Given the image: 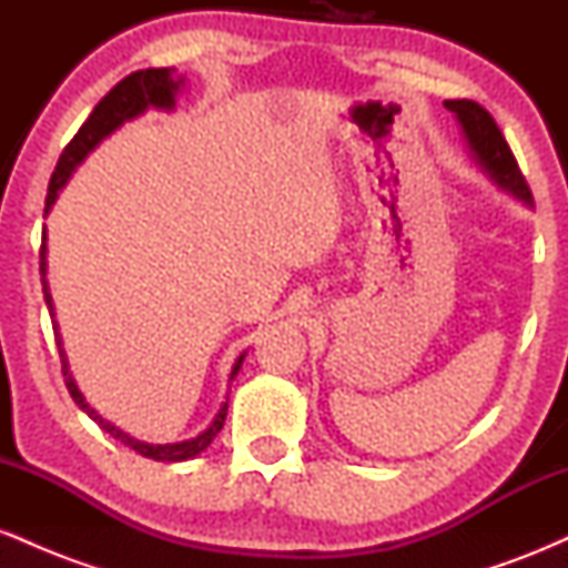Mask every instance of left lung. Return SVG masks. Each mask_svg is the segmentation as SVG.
Returning <instances> with one entry per match:
<instances>
[{
    "instance_id": "obj_1",
    "label": "left lung",
    "mask_w": 568,
    "mask_h": 568,
    "mask_svg": "<svg viewBox=\"0 0 568 568\" xmlns=\"http://www.w3.org/2000/svg\"><path fill=\"white\" fill-rule=\"evenodd\" d=\"M446 109L459 120L462 133H465V141L470 146L475 162L491 175L494 184H499L518 200H524L526 205H531V189L526 184L524 173H520L518 162H515L510 146H507L494 116L480 103L467 101V98L446 101Z\"/></svg>"
}]
</instances>
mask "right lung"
Returning a JSON list of instances; mask_svg holds the SVG:
<instances>
[{"mask_svg": "<svg viewBox=\"0 0 568 568\" xmlns=\"http://www.w3.org/2000/svg\"><path fill=\"white\" fill-rule=\"evenodd\" d=\"M181 84L184 80L181 77H175V69H141V71H133V74H128L125 80L116 82L112 90H109L106 95L98 101V106L93 109V114L84 120V125L77 130L74 139L69 141V146L63 149L61 160H58L55 165V173L53 179H50V186H48V200H44V213H50V207H53V202L58 200V192H61L63 186H67L69 175L77 171V165L88 158L90 152L106 139L109 133H114L116 128L122 125V122L133 120V116H139L146 112L149 106L154 109H173L175 106V93L181 90ZM44 240H48V234H44ZM44 253H48V247L42 243V251H39V272H42V291H44V304H48L50 315H53V296H50L48 291V280H44V272H48V264H44ZM55 317V315H53ZM55 331V342H58V352H61V371H63V379H67V387H69V395L74 397V403L80 406L84 414L90 416V419L98 422L103 429H106L109 435H112L114 440L125 443L128 448H133L135 454L141 456H149V459H158V462H184V459H192V456H197L205 452L207 446H211V440L216 438L221 433V427H224V419H226V408H230V400L224 403V406L219 408L216 419L211 422V427L202 429L197 438L192 440H181V443H165V446H154V443H143V440H135L130 438L128 433H122L120 427H114L112 422L103 419L101 414H98L95 408H90V403L84 400V395L80 393V387L74 384V376L69 374V361H67V352L61 347V334H58V323L53 325ZM243 355L234 361V368H232V376L234 379L237 376L240 366H243Z\"/></svg>", "mask_w": 568, "mask_h": 568, "instance_id": "obj_1", "label": "right lung"}]
</instances>
